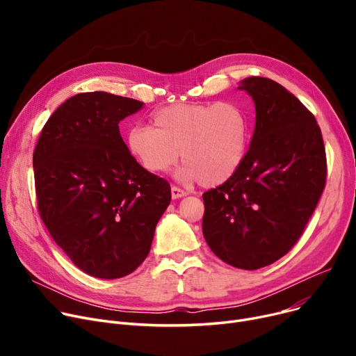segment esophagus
<instances>
[{"mask_svg":"<svg viewBox=\"0 0 356 356\" xmlns=\"http://www.w3.org/2000/svg\"><path fill=\"white\" fill-rule=\"evenodd\" d=\"M186 195H188V192H186V191L177 188V186H172V197L173 199H179V197H183Z\"/></svg>","mask_w":356,"mask_h":356,"instance_id":"obj_1","label":"esophagus"}]
</instances>
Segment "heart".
<instances>
[{
	"mask_svg": "<svg viewBox=\"0 0 356 356\" xmlns=\"http://www.w3.org/2000/svg\"><path fill=\"white\" fill-rule=\"evenodd\" d=\"M153 127L128 131L127 147L147 172H167L180 157V176L212 188L231 179L244 161L250 121L235 102L173 104L153 114Z\"/></svg>",
	"mask_w": 356,
	"mask_h": 356,
	"instance_id": "heart-1",
	"label": "heart"
}]
</instances>
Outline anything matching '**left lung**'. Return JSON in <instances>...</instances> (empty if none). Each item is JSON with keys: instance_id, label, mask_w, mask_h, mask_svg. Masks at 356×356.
Masks as SVG:
<instances>
[{"instance_id": "obj_1", "label": "left lung", "mask_w": 356, "mask_h": 356, "mask_svg": "<svg viewBox=\"0 0 356 356\" xmlns=\"http://www.w3.org/2000/svg\"><path fill=\"white\" fill-rule=\"evenodd\" d=\"M255 104V129L244 161L203 193V236L216 257L258 270L286 255L302 236L326 183V152L314 115L284 86L241 81Z\"/></svg>"}]
</instances>
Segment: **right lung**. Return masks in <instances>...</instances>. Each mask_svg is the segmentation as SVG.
I'll return each mask as SVG.
<instances>
[{"mask_svg":"<svg viewBox=\"0 0 356 356\" xmlns=\"http://www.w3.org/2000/svg\"><path fill=\"white\" fill-rule=\"evenodd\" d=\"M144 102L78 93L56 109L33 165L39 213L72 263L97 278L133 273L149 252L170 184L131 156L120 121Z\"/></svg>","mask_w":356,"mask_h":356,"instance_id":"add662e5","label":"right lung"}]
</instances>
